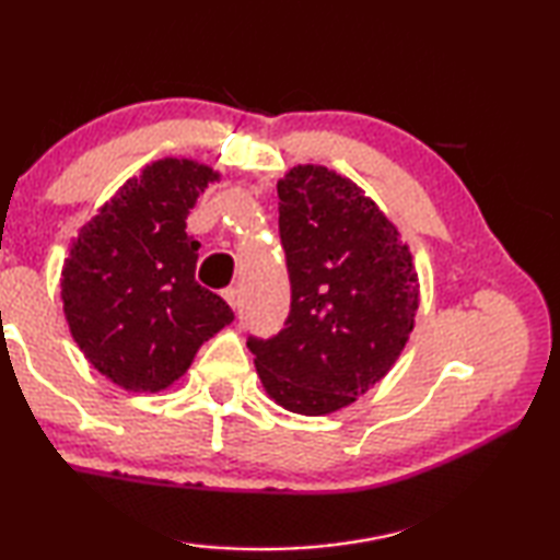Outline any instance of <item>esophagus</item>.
Instances as JSON below:
<instances>
[{
  "mask_svg": "<svg viewBox=\"0 0 560 560\" xmlns=\"http://www.w3.org/2000/svg\"><path fill=\"white\" fill-rule=\"evenodd\" d=\"M224 299H226V303H230V306L236 311L240 308V291H236L234 287H230V289H224Z\"/></svg>",
  "mask_w": 560,
  "mask_h": 560,
  "instance_id": "obj_1",
  "label": "esophagus"
}]
</instances>
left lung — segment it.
<instances>
[{
    "instance_id": "obj_1",
    "label": "left lung",
    "mask_w": 560,
    "mask_h": 560,
    "mask_svg": "<svg viewBox=\"0 0 560 560\" xmlns=\"http://www.w3.org/2000/svg\"><path fill=\"white\" fill-rule=\"evenodd\" d=\"M277 189L291 308L277 336L246 346L281 407L328 415L395 365L420 303L417 271L387 217L334 170L299 165Z\"/></svg>"
}]
</instances>
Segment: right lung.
<instances>
[{
    "mask_svg": "<svg viewBox=\"0 0 560 560\" xmlns=\"http://www.w3.org/2000/svg\"><path fill=\"white\" fill-rule=\"evenodd\" d=\"M217 173L165 158L128 179L83 226L61 273L63 314L93 368L132 393L183 375L207 338L232 324L222 296L195 281L200 242L187 214Z\"/></svg>",
    "mask_w": 560,
    "mask_h": 560,
    "instance_id": "add662e5",
    "label": "right lung"
}]
</instances>
